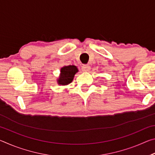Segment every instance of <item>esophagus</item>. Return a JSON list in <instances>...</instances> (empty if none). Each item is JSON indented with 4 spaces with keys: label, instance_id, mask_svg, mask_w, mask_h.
<instances>
[{
    "label": "esophagus",
    "instance_id": "esophagus-1",
    "mask_svg": "<svg viewBox=\"0 0 155 155\" xmlns=\"http://www.w3.org/2000/svg\"><path fill=\"white\" fill-rule=\"evenodd\" d=\"M91 67L89 65H83L82 66V70L84 72H87L90 70Z\"/></svg>",
    "mask_w": 155,
    "mask_h": 155
}]
</instances>
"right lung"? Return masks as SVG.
I'll return each instance as SVG.
<instances>
[{
  "instance_id": "right-lung-1",
  "label": "right lung",
  "mask_w": 155,
  "mask_h": 155,
  "mask_svg": "<svg viewBox=\"0 0 155 155\" xmlns=\"http://www.w3.org/2000/svg\"><path fill=\"white\" fill-rule=\"evenodd\" d=\"M78 72L77 66L74 65H65L60 70L59 77L57 79V83L61 85H67L71 83L74 79V75Z\"/></svg>"
}]
</instances>
